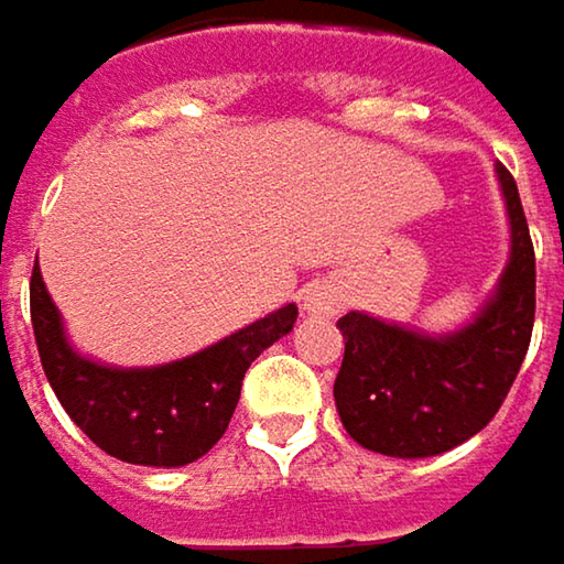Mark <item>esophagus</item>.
<instances>
[{"instance_id": "esophagus-1", "label": "esophagus", "mask_w": 564, "mask_h": 564, "mask_svg": "<svg viewBox=\"0 0 564 564\" xmlns=\"http://www.w3.org/2000/svg\"><path fill=\"white\" fill-rule=\"evenodd\" d=\"M343 303V290L336 283L329 281H316L310 283L303 290V310L313 313V316H326V313H336Z\"/></svg>"}]
</instances>
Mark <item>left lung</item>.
Listing matches in <instances>:
<instances>
[{
	"instance_id": "1",
	"label": "left lung",
	"mask_w": 564,
	"mask_h": 564,
	"mask_svg": "<svg viewBox=\"0 0 564 564\" xmlns=\"http://www.w3.org/2000/svg\"><path fill=\"white\" fill-rule=\"evenodd\" d=\"M509 261L480 313L454 333H417L369 313H346L333 398L356 444L386 457H434L484 431L525 359L535 319V251L519 188L503 166Z\"/></svg>"
}]
</instances>
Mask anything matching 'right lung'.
<instances>
[{"mask_svg": "<svg viewBox=\"0 0 564 564\" xmlns=\"http://www.w3.org/2000/svg\"><path fill=\"white\" fill-rule=\"evenodd\" d=\"M293 323L296 306L286 303L185 359L120 369L70 346L42 271L32 274L35 343L61 408L100 451L143 467H185L208 454L228 431L245 372Z\"/></svg>", "mask_w": 564, "mask_h": 564, "instance_id": "add662e5", "label": "right lung"}]
</instances>
